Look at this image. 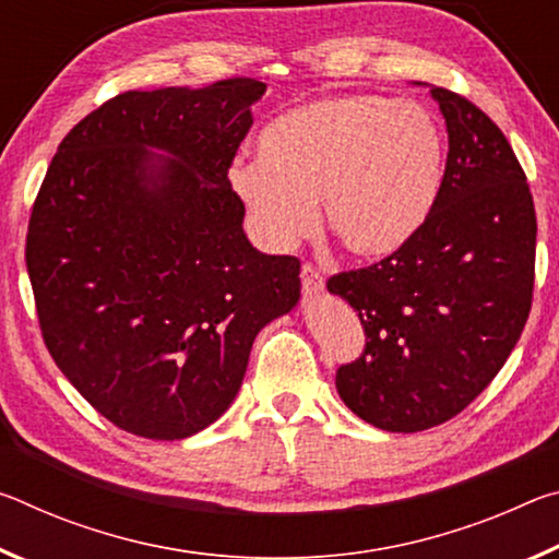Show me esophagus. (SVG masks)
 Returning <instances> with one entry per match:
<instances>
[{
    "mask_svg": "<svg viewBox=\"0 0 559 559\" xmlns=\"http://www.w3.org/2000/svg\"><path fill=\"white\" fill-rule=\"evenodd\" d=\"M300 281H302V293H306V298H316L323 293L325 288V281H323V273H320L313 263H302V271H300Z\"/></svg>",
    "mask_w": 559,
    "mask_h": 559,
    "instance_id": "34e87169",
    "label": "esophagus"
}]
</instances>
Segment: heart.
Wrapping results in <instances>:
<instances>
[{
    "instance_id": "obj_1",
    "label": "heart",
    "mask_w": 559,
    "mask_h": 559,
    "mask_svg": "<svg viewBox=\"0 0 559 559\" xmlns=\"http://www.w3.org/2000/svg\"><path fill=\"white\" fill-rule=\"evenodd\" d=\"M447 135L429 108L377 93L313 100L271 120L259 157L234 159L229 185L257 231L290 249L320 214L357 259L404 251L437 212Z\"/></svg>"
}]
</instances>
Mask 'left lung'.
Instances as JSON below:
<instances>
[{"label": "left lung", "instance_id": "1", "mask_svg": "<svg viewBox=\"0 0 559 559\" xmlns=\"http://www.w3.org/2000/svg\"><path fill=\"white\" fill-rule=\"evenodd\" d=\"M431 98L449 132L437 212L396 257L328 281L367 335L335 374L340 400L396 433L439 427L486 390L523 333L535 283V206L513 147L459 93L431 86Z\"/></svg>", "mask_w": 559, "mask_h": 559}]
</instances>
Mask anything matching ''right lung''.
Returning a JSON list of instances; mask_svg holds the SVG:
<instances>
[{
    "label": "right lung",
    "instance_id": "right-lung-1",
    "mask_svg": "<svg viewBox=\"0 0 559 559\" xmlns=\"http://www.w3.org/2000/svg\"><path fill=\"white\" fill-rule=\"evenodd\" d=\"M263 93L257 79L120 93L46 169L26 234L44 343L135 437L219 419L261 328L300 298V261L253 249L226 177Z\"/></svg>",
    "mask_w": 559,
    "mask_h": 559
}]
</instances>
